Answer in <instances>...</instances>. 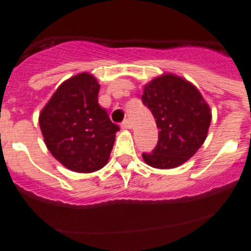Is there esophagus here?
<instances>
[{"mask_svg":"<svg viewBox=\"0 0 251 251\" xmlns=\"http://www.w3.org/2000/svg\"><path fill=\"white\" fill-rule=\"evenodd\" d=\"M121 127L122 129H130V128H132V123L129 122V119H126V121L121 124Z\"/></svg>","mask_w":251,"mask_h":251,"instance_id":"obj_1","label":"esophagus"}]
</instances>
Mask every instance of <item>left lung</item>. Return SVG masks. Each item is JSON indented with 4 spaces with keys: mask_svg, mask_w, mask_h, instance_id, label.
<instances>
[{
    "mask_svg": "<svg viewBox=\"0 0 251 251\" xmlns=\"http://www.w3.org/2000/svg\"><path fill=\"white\" fill-rule=\"evenodd\" d=\"M142 101L158 127V143L143 153L148 166L170 170L183 165L203 145L211 123V109L191 81L172 73L156 76L143 89Z\"/></svg>",
    "mask_w": 251,
    "mask_h": 251,
    "instance_id": "8db88e82",
    "label": "left lung"
}]
</instances>
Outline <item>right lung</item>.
Returning a JSON list of instances; mask_svg holds the SVG:
<instances>
[{"label": "right lung", "mask_w": 251, "mask_h": 251, "mask_svg": "<svg viewBox=\"0 0 251 251\" xmlns=\"http://www.w3.org/2000/svg\"><path fill=\"white\" fill-rule=\"evenodd\" d=\"M97 77L80 73L60 84L39 115L50 153L68 170L90 174L109 161L118 126L98 104Z\"/></svg>", "instance_id": "1"}]
</instances>
